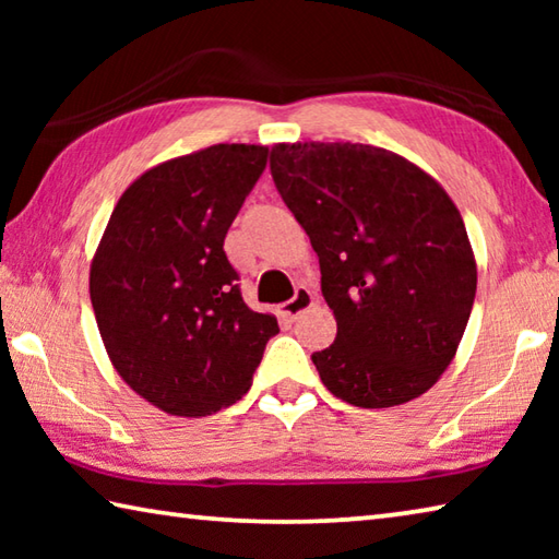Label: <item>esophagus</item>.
Returning a JSON list of instances; mask_svg holds the SVG:
<instances>
[{"instance_id": "obj_1", "label": "esophagus", "mask_w": 559, "mask_h": 559, "mask_svg": "<svg viewBox=\"0 0 559 559\" xmlns=\"http://www.w3.org/2000/svg\"><path fill=\"white\" fill-rule=\"evenodd\" d=\"M313 302H316L313 293H310L306 286H300V288H296V296H293L286 302H281L278 313L283 318H288V320H296L300 313H306V310L313 306Z\"/></svg>"}]
</instances>
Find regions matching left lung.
Returning <instances> with one entry per match:
<instances>
[{
    "mask_svg": "<svg viewBox=\"0 0 559 559\" xmlns=\"http://www.w3.org/2000/svg\"><path fill=\"white\" fill-rule=\"evenodd\" d=\"M271 175L320 261L335 343L320 380L362 409L412 402L456 357L476 298L466 224L437 179L392 150L278 143Z\"/></svg>",
    "mask_w": 559,
    "mask_h": 559,
    "instance_id": "left-lung-1",
    "label": "left lung"
}]
</instances>
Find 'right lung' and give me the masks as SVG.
<instances>
[{
    "label": "right lung",
    "mask_w": 559,
    "mask_h": 559,
    "mask_svg": "<svg viewBox=\"0 0 559 559\" xmlns=\"http://www.w3.org/2000/svg\"><path fill=\"white\" fill-rule=\"evenodd\" d=\"M269 147L222 143L150 167L112 210L91 261L103 345L132 392L206 416L249 392L276 316L246 306L224 236Z\"/></svg>",
    "instance_id": "obj_1"
}]
</instances>
